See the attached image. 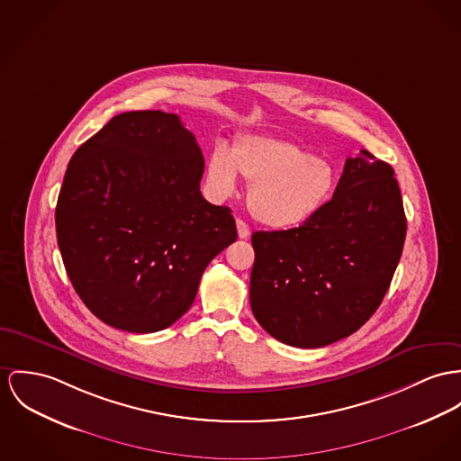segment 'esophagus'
<instances>
[{"instance_id": "34e87169", "label": "esophagus", "mask_w": 461, "mask_h": 461, "mask_svg": "<svg viewBox=\"0 0 461 461\" xmlns=\"http://www.w3.org/2000/svg\"><path fill=\"white\" fill-rule=\"evenodd\" d=\"M237 231H239L240 239H248L249 235H250L248 222L242 221V219H237Z\"/></svg>"}]
</instances>
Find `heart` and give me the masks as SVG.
Wrapping results in <instances>:
<instances>
[{"label": "heart", "instance_id": "b5f03b06", "mask_svg": "<svg viewBox=\"0 0 461 461\" xmlns=\"http://www.w3.org/2000/svg\"><path fill=\"white\" fill-rule=\"evenodd\" d=\"M250 185L249 209L252 215L276 230L305 224L330 202L335 185V167L312 156L298 143L246 137L230 150L219 143L209 154L207 182L219 198L231 196L237 176Z\"/></svg>", "mask_w": 461, "mask_h": 461}]
</instances>
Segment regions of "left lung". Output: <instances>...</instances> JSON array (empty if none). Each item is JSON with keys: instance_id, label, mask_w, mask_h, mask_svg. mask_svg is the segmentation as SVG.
Wrapping results in <instances>:
<instances>
[{"instance_id": "1", "label": "left lung", "mask_w": 461, "mask_h": 461, "mask_svg": "<svg viewBox=\"0 0 461 461\" xmlns=\"http://www.w3.org/2000/svg\"><path fill=\"white\" fill-rule=\"evenodd\" d=\"M405 231L393 168L361 149L311 221L252 233L254 318L274 339L303 349L349 337L381 305Z\"/></svg>"}]
</instances>
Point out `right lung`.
<instances>
[{
    "label": "right lung",
    "instance_id": "add662e5",
    "mask_svg": "<svg viewBox=\"0 0 461 461\" xmlns=\"http://www.w3.org/2000/svg\"><path fill=\"white\" fill-rule=\"evenodd\" d=\"M203 154L178 115L124 112L82 143L58 196V246L86 307L130 333L168 328L237 240L228 207L200 193Z\"/></svg>",
    "mask_w": 461,
    "mask_h": 461
}]
</instances>
